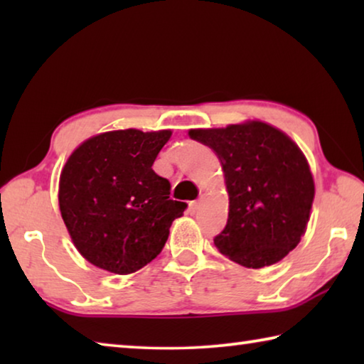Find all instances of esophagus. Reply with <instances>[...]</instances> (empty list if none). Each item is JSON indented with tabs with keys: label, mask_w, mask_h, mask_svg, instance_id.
Instances as JSON below:
<instances>
[{
	"label": "esophagus",
	"mask_w": 364,
	"mask_h": 364,
	"mask_svg": "<svg viewBox=\"0 0 364 364\" xmlns=\"http://www.w3.org/2000/svg\"><path fill=\"white\" fill-rule=\"evenodd\" d=\"M199 207H200V200H199V199L193 200V202H191V204H189V213L194 215L197 210H199Z\"/></svg>",
	"instance_id": "1"
}]
</instances>
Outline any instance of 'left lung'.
<instances>
[{
  "mask_svg": "<svg viewBox=\"0 0 364 364\" xmlns=\"http://www.w3.org/2000/svg\"><path fill=\"white\" fill-rule=\"evenodd\" d=\"M217 154L230 194L225 230L213 242L245 268L282 260L305 234L315 183L304 154L278 128L263 122L191 130Z\"/></svg>",
  "mask_w": 364,
  "mask_h": 364,
  "instance_id": "8db88e82",
  "label": "left lung"
}]
</instances>
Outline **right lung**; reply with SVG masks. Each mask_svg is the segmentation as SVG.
Masks as SVG:
<instances>
[{"label": "right lung", "instance_id": "obj_1", "mask_svg": "<svg viewBox=\"0 0 364 364\" xmlns=\"http://www.w3.org/2000/svg\"><path fill=\"white\" fill-rule=\"evenodd\" d=\"M171 132L117 130L85 141L64 165L60 215L73 244L95 267L130 274L152 262L186 202L152 170Z\"/></svg>", "mask_w": 364, "mask_h": 364}]
</instances>
